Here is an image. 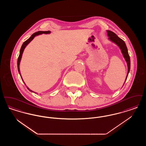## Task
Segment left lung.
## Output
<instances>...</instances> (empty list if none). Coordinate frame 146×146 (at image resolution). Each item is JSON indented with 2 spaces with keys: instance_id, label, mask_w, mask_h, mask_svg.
<instances>
[{
  "instance_id": "obj_1",
  "label": "left lung",
  "mask_w": 146,
  "mask_h": 146,
  "mask_svg": "<svg viewBox=\"0 0 146 146\" xmlns=\"http://www.w3.org/2000/svg\"><path fill=\"white\" fill-rule=\"evenodd\" d=\"M107 35L109 37L108 39L118 46V47L120 49L121 52L123 56L127 63V75L126 76L125 82H124V83H125V81L127 79L129 73L130 72V56H129V53H128L127 48L126 47V45L125 44L124 41L123 40L121 39H120L115 33H114V32H111V31H108V30H107ZM124 84H123V85H124Z\"/></svg>"
}]
</instances>
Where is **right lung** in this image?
I'll return each instance as SVG.
<instances>
[{
	"label": "right lung",
	"mask_w": 146,
	"mask_h": 146,
	"mask_svg": "<svg viewBox=\"0 0 146 146\" xmlns=\"http://www.w3.org/2000/svg\"><path fill=\"white\" fill-rule=\"evenodd\" d=\"M50 33H51V31H38V32H35V33H33V35H32L29 37V39H28L26 41H25V42L23 43V44H22V46H21V49H20V55H19V58H18V60H17V68H18V71H19V73L20 75L21 79H22V81L24 83H25V82H24V81H23V79H22V76H21V72H20V64L21 58H22V54H23V52L24 50L25 49V48L27 46V45H28V44L35 38V36H38V35H42V34H46V35H47V34H50ZM25 84L26 85V84L25 83ZM27 89H28L29 91L36 94V92H35L34 91L31 90V89H29V88L28 87H27Z\"/></svg>",
	"instance_id": "add662e5"
}]
</instances>
